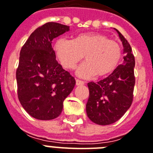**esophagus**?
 <instances>
[{
	"label": "esophagus",
	"instance_id": "esophagus-1",
	"mask_svg": "<svg viewBox=\"0 0 153 153\" xmlns=\"http://www.w3.org/2000/svg\"><path fill=\"white\" fill-rule=\"evenodd\" d=\"M76 84L77 86L79 85H84V81H83V80H80V79H76Z\"/></svg>",
	"mask_w": 153,
	"mask_h": 153
}]
</instances>
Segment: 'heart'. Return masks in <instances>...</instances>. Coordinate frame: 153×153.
<instances>
[{"label": "heart", "instance_id": "1", "mask_svg": "<svg viewBox=\"0 0 153 153\" xmlns=\"http://www.w3.org/2000/svg\"><path fill=\"white\" fill-rule=\"evenodd\" d=\"M57 59L65 69H74L79 65L76 74L80 77L108 75L117 67L122 56V48L116 40L100 33H82L74 40L61 38L55 44Z\"/></svg>", "mask_w": 153, "mask_h": 153}]
</instances>
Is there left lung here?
<instances>
[{"instance_id":"8db88e82","label":"left lung","mask_w":153,"mask_h":153,"mask_svg":"<svg viewBox=\"0 0 153 153\" xmlns=\"http://www.w3.org/2000/svg\"><path fill=\"white\" fill-rule=\"evenodd\" d=\"M123 43V60L114 71L100 81L89 82V98L86 105L88 118L98 125L117 122L131 107L134 98L135 59L131 47L117 30Z\"/></svg>"}]
</instances>
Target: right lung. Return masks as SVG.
<instances>
[{
  "instance_id": "1",
  "label": "right lung",
  "mask_w": 153,
  "mask_h": 153,
  "mask_svg": "<svg viewBox=\"0 0 153 153\" xmlns=\"http://www.w3.org/2000/svg\"><path fill=\"white\" fill-rule=\"evenodd\" d=\"M69 30L47 22L30 34L22 46L16 70L18 98L25 110L37 120H49L61 114L63 102L76 84L55 58L52 40Z\"/></svg>"
}]
</instances>
